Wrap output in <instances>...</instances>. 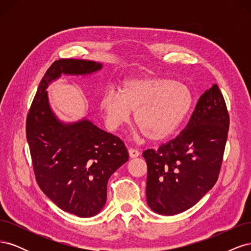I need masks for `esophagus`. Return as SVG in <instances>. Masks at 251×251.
I'll return each instance as SVG.
<instances>
[{"mask_svg": "<svg viewBox=\"0 0 251 251\" xmlns=\"http://www.w3.org/2000/svg\"><path fill=\"white\" fill-rule=\"evenodd\" d=\"M128 155H130L131 158H136L140 155L139 151L136 149H128Z\"/></svg>", "mask_w": 251, "mask_h": 251, "instance_id": "1", "label": "esophagus"}]
</instances>
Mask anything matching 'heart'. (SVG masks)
<instances>
[{
  "label": "heart",
  "instance_id": "obj_1",
  "mask_svg": "<svg viewBox=\"0 0 251 251\" xmlns=\"http://www.w3.org/2000/svg\"><path fill=\"white\" fill-rule=\"evenodd\" d=\"M193 102L184 83L158 76H139L125 81L121 93L109 88L100 98L105 126L115 132L128 124L135 111V124L151 140L169 137L181 125Z\"/></svg>",
  "mask_w": 251,
  "mask_h": 251
}]
</instances>
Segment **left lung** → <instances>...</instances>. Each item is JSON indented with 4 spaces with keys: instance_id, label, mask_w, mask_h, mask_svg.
Listing matches in <instances>:
<instances>
[{
    "instance_id": "obj_1",
    "label": "left lung",
    "mask_w": 251,
    "mask_h": 251,
    "mask_svg": "<svg viewBox=\"0 0 251 251\" xmlns=\"http://www.w3.org/2000/svg\"><path fill=\"white\" fill-rule=\"evenodd\" d=\"M229 115L217 83L200 96L188 124L157 151L142 153L148 164L147 202L164 216L193 207L216 184L223 161Z\"/></svg>"
}]
</instances>
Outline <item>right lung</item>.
<instances>
[{
  "instance_id": "add662e5",
  "label": "right lung",
  "mask_w": 251,
  "mask_h": 251,
  "mask_svg": "<svg viewBox=\"0 0 251 251\" xmlns=\"http://www.w3.org/2000/svg\"><path fill=\"white\" fill-rule=\"evenodd\" d=\"M85 59H58L45 73L26 119L35 179L59 208L81 218L98 214L107 201L111 175L128 160L124 141L85 119L64 125L52 113L47 87L60 74L85 75L101 69Z\"/></svg>"
}]
</instances>
